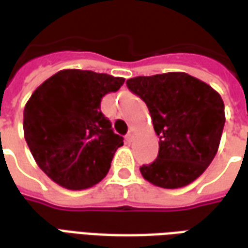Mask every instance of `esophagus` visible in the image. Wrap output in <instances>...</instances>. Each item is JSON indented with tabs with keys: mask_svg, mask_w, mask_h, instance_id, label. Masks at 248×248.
<instances>
[{
	"mask_svg": "<svg viewBox=\"0 0 248 248\" xmlns=\"http://www.w3.org/2000/svg\"><path fill=\"white\" fill-rule=\"evenodd\" d=\"M134 135H135V131L133 129L129 130V133H127V135H126V140H129V142H131V140H134Z\"/></svg>",
	"mask_w": 248,
	"mask_h": 248,
	"instance_id": "34e87169",
	"label": "esophagus"
}]
</instances>
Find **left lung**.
Wrapping results in <instances>:
<instances>
[{
	"label": "left lung",
	"instance_id": "left-lung-1",
	"mask_svg": "<svg viewBox=\"0 0 248 248\" xmlns=\"http://www.w3.org/2000/svg\"><path fill=\"white\" fill-rule=\"evenodd\" d=\"M149 108L159 137L156 159L140 170L146 181L179 188L201 177L217 154L224 126V103L213 87L182 71L126 81Z\"/></svg>",
	"mask_w": 248,
	"mask_h": 248
}]
</instances>
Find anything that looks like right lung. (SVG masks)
<instances>
[{
	"label": "right lung",
	"instance_id": "right-lung-1",
	"mask_svg": "<svg viewBox=\"0 0 248 248\" xmlns=\"http://www.w3.org/2000/svg\"><path fill=\"white\" fill-rule=\"evenodd\" d=\"M124 78L66 69L35 89L24 110V134L31 155L51 181L70 190L106 177L114 153L124 145L101 111L102 98Z\"/></svg>",
	"mask_w": 248,
	"mask_h": 248
}]
</instances>
